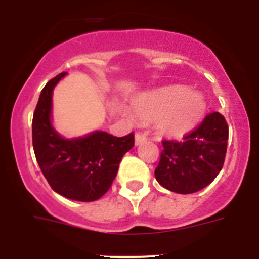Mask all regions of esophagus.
<instances>
[{"label":"esophagus","instance_id":"obj_1","mask_svg":"<svg viewBox=\"0 0 259 259\" xmlns=\"http://www.w3.org/2000/svg\"><path fill=\"white\" fill-rule=\"evenodd\" d=\"M145 140H146V136L144 134H141V132H136V134H135V143H136V145L143 144Z\"/></svg>","mask_w":259,"mask_h":259}]
</instances>
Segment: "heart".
I'll list each match as a JSON object with an SVG mask.
<instances>
[{"label": "heart", "mask_w": 259, "mask_h": 259, "mask_svg": "<svg viewBox=\"0 0 259 259\" xmlns=\"http://www.w3.org/2000/svg\"><path fill=\"white\" fill-rule=\"evenodd\" d=\"M206 102L198 93H188L185 87H168L139 98L135 114L140 120L155 122L159 135L178 139L191 132L202 120Z\"/></svg>", "instance_id": "heart-1"}]
</instances>
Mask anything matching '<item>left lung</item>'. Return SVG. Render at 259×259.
I'll return each instance as SVG.
<instances>
[{
	"instance_id": "8db88e82",
	"label": "left lung",
	"mask_w": 259,
	"mask_h": 259,
	"mask_svg": "<svg viewBox=\"0 0 259 259\" xmlns=\"http://www.w3.org/2000/svg\"><path fill=\"white\" fill-rule=\"evenodd\" d=\"M183 141L163 140L154 171L163 188L180 194L201 191L217 178L227 152L228 124L221 113L207 114Z\"/></svg>"
}]
</instances>
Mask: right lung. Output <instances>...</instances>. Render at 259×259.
<instances>
[{
	"mask_svg": "<svg viewBox=\"0 0 259 259\" xmlns=\"http://www.w3.org/2000/svg\"><path fill=\"white\" fill-rule=\"evenodd\" d=\"M67 72L53 77L41 91L32 120V144L45 179L66 198L91 202L110 189L123 155L132 149L134 134L115 137L104 131L67 140L50 123L52 93Z\"/></svg>",
	"mask_w": 259,
	"mask_h": 259,
	"instance_id": "right-lung-1",
	"label": "right lung"
}]
</instances>
